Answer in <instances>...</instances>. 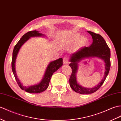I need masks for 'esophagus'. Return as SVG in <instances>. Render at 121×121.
I'll return each mask as SVG.
<instances>
[{
	"mask_svg": "<svg viewBox=\"0 0 121 121\" xmlns=\"http://www.w3.org/2000/svg\"><path fill=\"white\" fill-rule=\"evenodd\" d=\"M63 61L64 64H67L68 63V58H67L66 56L63 57Z\"/></svg>",
	"mask_w": 121,
	"mask_h": 121,
	"instance_id": "1",
	"label": "esophagus"
}]
</instances>
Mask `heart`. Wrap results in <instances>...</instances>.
I'll return each instance as SVG.
<instances>
[{
  "label": "heart",
  "mask_w": 121,
  "mask_h": 121,
  "mask_svg": "<svg viewBox=\"0 0 121 121\" xmlns=\"http://www.w3.org/2000/svg\"><path fill=\"white\" fill-rule=\"evenodd\" d=\"M81 35L79 33H76L73 35L71 38V41L73 43L78 41L77 46L78 47H80L85 46L88 43V39L85 36H83L81 37Z\"/></svg>",
  "instance_id": "1"
}]
</instances>
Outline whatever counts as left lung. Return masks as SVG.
Wrapping results in <instances>:
<instances>
[{"label":"left lung","instance_id":"obj_1","mask_svg":"<svg viewBox=\"0 0 121 121\" xmlns=\"http://www.w3.org/2000/svg\"><path fill=\"white\" fill-rule=\"evenodd\" d=\"M88 32L92 36V44L89 47H84L79 51L70 55L69 66L72 73L69 78V85L75 92L81 94H88L96 92L104 82L109 73L110 67V50L106 41L99 34L91 31ZM97 57L103 60L105 62L104 76L101 82L93 88H87L80 86L78 83L76 75L79 63L86 58Z\"/></svg>","mask_w":121,"mask_h":121}]
</instances>
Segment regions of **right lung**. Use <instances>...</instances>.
Segmentation results:
<instances>
[{
    "label": "right lung",
    "mask_w": 121,
    "mask_h": 121,
    "mask_svg": "<svg viewBox=\"0 0 121 121\" xmlns=\"http://www.w3.org/2000/svg\"><path fill=\"white\" fill-rule=\"evenodd\" d=\"M45 36V35H44L40 33V32L36 30L29 31L22 36L19 41L17 42V43L15 45L13 51L12 69L14 76L16 81L17 82L20 88L22 90H25L26 92L30 93H40L45 90L49 86V81L50 79H51L52 74L63 65V59L62 58L50 62L47 67L42 80L40 81V83L36 84V85L30 86H24L21 82L20 80H19L16 73L15 62L17 56L18 54L19 49L22 46V45L28 40L30 38L38 37V36H40V37L43 36V37H44Z\"/></svg>",
    "instance_id": "right-lung-1"
}]
</instances>
